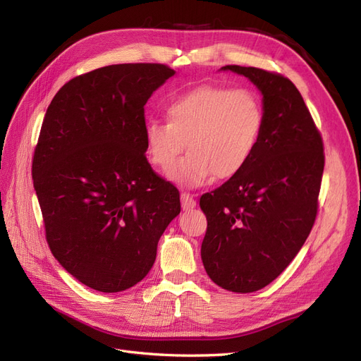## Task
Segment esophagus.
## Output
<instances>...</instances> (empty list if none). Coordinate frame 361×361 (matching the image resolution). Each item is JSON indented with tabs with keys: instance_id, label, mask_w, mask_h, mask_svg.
<instances>
[{
	"instance_id": "esophagus-1",
	"label": "esophagus",
	"mask_w": 361,
	"mask_h": 361,
	"mask_svg": "<svg viewBox=\"0 0 361 361\" xmlns=\"http://www.w3.org/2000/svg\"><path fill=\"white\" fill-rule=\"evenodd\" d=\"M180 203H182V209L183 211H190L192 209V207H195V204H197V202H195V199L192 197V194L183 191L180 194Z\"/></svg>"
}]
</instances>
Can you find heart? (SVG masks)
Instances as JSON below:
<instances>
[{
    "mask_svg": "<svg viewBox=\"0 0 361 361\" xmlns=\"http://www.w3.org/2000/svg\"><path fill=\"white\" fill-rule=\"evenodd\" d=\"M167 118H149L145 140L150 162L169 170L189 141L190 154L169 171L183 187H200L241 173L257 147L264 111L247 89L200 85L167 104Z\"/></svg>",
    "mask_w": 361,
    "mask_h": 361,
    "instance_id": "heart-1",
    "label": "heart"
}]
</instances>
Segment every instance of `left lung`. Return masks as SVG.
I'll list each match as a JSON object with an SVG mask.
<instances>
[{"label": "left lung", "mask_w": 361, "mask_h": 361, "mask_svg": "<svg viewBox=\"0 0 361 361\" xmlns=\"http://www.w3.org/2000/svg\"><path fill=\"white\" fill-rule=\"evenodd\" d=\"M264 94V126L245 169L200 197L202 260L223 289L268 286L298 255L318 214L324 173L319 129L295 84L276 72L228 64Z\"/></svg>", "instance_id": "left-lung-1"}]
</instances>
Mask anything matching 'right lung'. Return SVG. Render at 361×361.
Listing matches in <instances>:
<instances>
[{
	"instance_id": "add662e5",
	"label": "right lung",
	"mask_w": 361,
	"mask_h": 361,
	"mask_svg": "<svg viewBox=\"0 0 361 361\" xmlns=\"http://www.w3.org/2000/svg\"><path fill=\"white\" fill-rule=\"evenodd\" d=\"M174 71L111 64L75 76L51 101L32 157L47 243L82 285L120 292L143 280L179 191L146 158L145 105Z\"/></svg>"
}]
</instances>
